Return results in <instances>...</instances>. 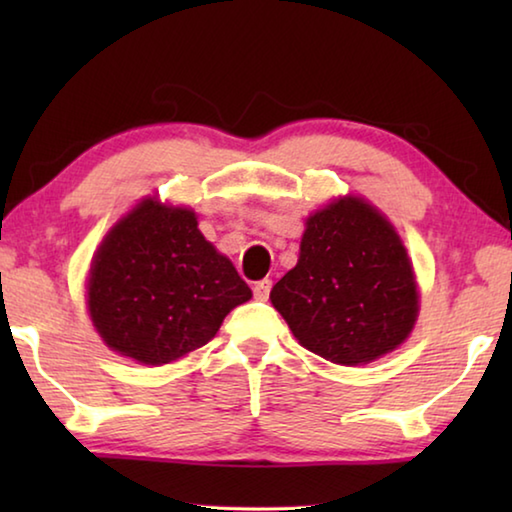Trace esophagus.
Wrapping results in <instances>:
<instances>
[{
	"instance_id": "esophagus-1",
	"label": "esophagus",
	"mask_w": 512,
	"mask_h": 512,
	"mask_svg": "<svg viewBox=\"0 0 512 512\" xmlns=\"http://www.w3.org/2000/svg\"><path fill=\"white\" fill-rule=\"evenodd\" d=\"M271 287H273L271 280H259V282H255V287H253L255 298H257V300H266L268 293H271Z\"/></svg>"
}]
</instances>
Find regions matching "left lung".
Returning <instances> with one entry per match:
<instances>
[{"mask_svg":"<svg viewBox=\"0 0 512 512\" xmlns=\"http://www.w3.org/2000/svg\"><path fill=\"white\" fill-rule=\"evenodd\" d=\"M271 302L302 348L341 366L393 352L420 311L400 235L357 196L309 216L298 264L275 284Z\"/></svg>","mask_w":512,"mask_h":512,"instance_id":"obj_1","label":"left lung"}]
</instances>
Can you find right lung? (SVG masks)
<instances>
[{"instance_id":"obj_1","label":"right lung","mask_w":512,"mask_h":512,"mask_svg":"<svg viewBox=\"0 0 512 512\" xmlns=\"http://www.w3.org/2000/svg\"><path fill=\"white\" fill-rule=\"evenodd\" d=\"M253 298L237 268L187 207L144 198L94 253L88 311L103 343L146 366L203 348L223 318Z\"/></svg>"}]
</instances>
